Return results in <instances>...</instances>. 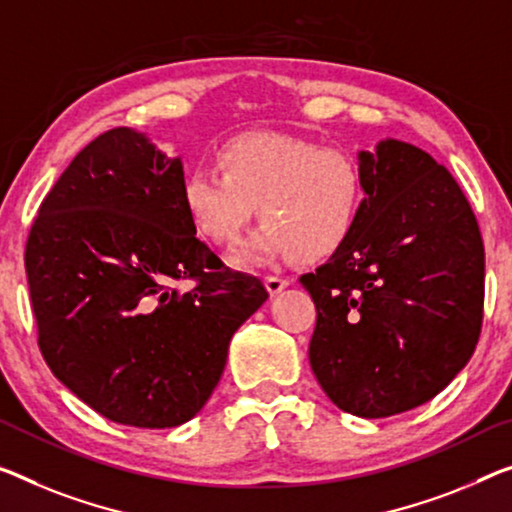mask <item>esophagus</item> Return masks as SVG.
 <instances>
[{
    "label": "esophagus",
    "mask_w": 512,
    "mask_h": 512,
    "mask_svg": "<svg viewBox=\"0 0 512 512\" xmlns=\"http://www.w3.org/2000/svg\"><path fill=\"white\" fill-rule=\"evenodd\" d=\"M263 283H265L267 293H270V295H279L283 288H288V281L281 279V277H265Z\"/></svg>",
    "instance_id": "esophagus-1"
}]
</instances>
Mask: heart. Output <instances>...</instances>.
<instances>
[{"label": "heart", "mask_w": 512, "mask_h": 512, "mask_svg": "<svg viewBox=\"0 0 512 512\" xmlns=\"http://www.w3.org/2000/svg\"><path fill=\"white\" fill-rule=\"evenodd\" d=\"M215 169L187 171L180 199L194 229L217 245H231L261 203L267 219L233 256L235 265H263L293 254L311 263L336 254L366 201V178L357 155L320 148L316 141L249 132L219 148Z\"/></svg>", "instance_id": "1"}]
</instances>
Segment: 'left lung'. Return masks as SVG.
Instances as JSON below:
<instances>
[{
    "instance_id": "1",
    "label": "left lung",
    "mask_w": 512,
    "mask_h": 512,
    "mask_svg": "<svg viewBox=\"0 0 512 512\" xmlns=\"http://www.w3.org/2000/svg\"><path fill=\"white\" fill-rule=\"evenodd\" d=\"M366 201L355 233L300 283L316 304L311 371L338 410H414L474 355L485 254L453 176L407 141L359 151Z\"/></svg>"
}]
</instances>
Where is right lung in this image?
<instances>
[{
    "label": "right lung",
    "instance_id": "add662e5",
    "mask_svg": "<svg viewBox=\"0 0 512 512\" xmlns=\"http://www.w3.org/2000/svg\"><path fill=\"white\" fill-rule=\"evenodd\" d=\"M183 160L114 128L77 153L31 226L25 267L54 377L114 423L176 428L203 410L267 290L196 238ZM200 286L183 294L178 278Z\"/></svg>",
    "mask_w": 512,
    "mask_h": 512
}]
</instances>
